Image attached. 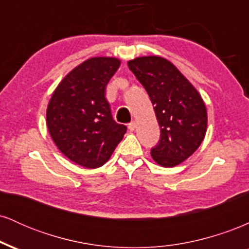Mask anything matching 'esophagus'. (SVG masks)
<instances>
[{
	"mask_svg": "<svg viewBox=\"0 0 249 249\" xmlns=\"http://www.w3.org/2000/svg\"><path fill=\"white\" fill-rule=\"evenodd\" d=\"M127 128H128V130H130V131H134V128H136V122L128 123Z\"/></svg>",
	"mask_w": 249,
	"mask_h": 249,
	"instance_id": "34e87169",
	"label": "esophagus"
}]
</instances>
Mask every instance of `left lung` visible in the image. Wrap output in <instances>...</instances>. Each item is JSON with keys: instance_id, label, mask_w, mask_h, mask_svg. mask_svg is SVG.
<instances>
[{"instance_id": "1", "label": "left lung", "mask_w": 249, "mask_h": 249, "mask_svg": "<svg viewBox=\"0 0 249 249\" xmlns=\"http://www.w3.org/2000/svg\"><path fill=\"white\" fill-rule=\"evenodd\" d=\"M150 96L160 126V139L151 150L153 160L173 167L196 152L207 130V110L196 89L167 59L144 56L128 61Z\"/></svg>"}]
</instances>
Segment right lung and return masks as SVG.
Masks as SVG:
<instances>
[{
  "label": "right lung",
  "instance_id": "1",
  "mask_svg": "<svg viewBox=\"0 0 249 249\" xmlns=\"http://www.w3.org/2000/svg\"><path fill=\"white\" fill-rule=\"evenodd\" d=\"M121 61L92 57L71 70L53 91L47 108V126L58 150L87 168L110 159L126 132L113 121L105 90Z\"/></svg>",
  "mask_w": 249,
  "mask_h": 249
}]
</instances>
